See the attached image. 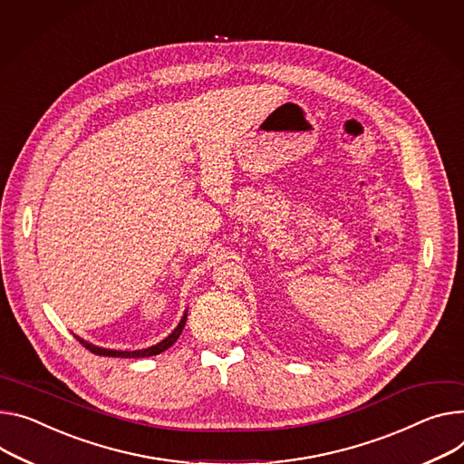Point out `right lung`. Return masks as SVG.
Here are the masks:
<instances>
[{
    "mask_svg": "<svg viewBox=\"0 0 464 464\" xmlns=\"http://www.w3.org/2000/svg\"><path fill=\"white\" fill-rule=\"evenodd\" d=\"M186 319H188V310H186V314L182 315L180 324L176 325V329H174L165 340H161L160 343H156V345H152V347H147V349L117 351V349H105V347L92 345L91 342H87V340H83V338H80V336H76V338L80 340L82 345H85V347H87L91 353H94V354H102V356H121V359H145V356H154V354H160V353H163L165 349H169V347L178 340V336L182 334V331H184V327H186Z\"/></svg>",
    "mask_w": 464,
    "mask_h": 464,
    "instance_id": "add662e5",
    "label": "right lung"
}]
</instances>
